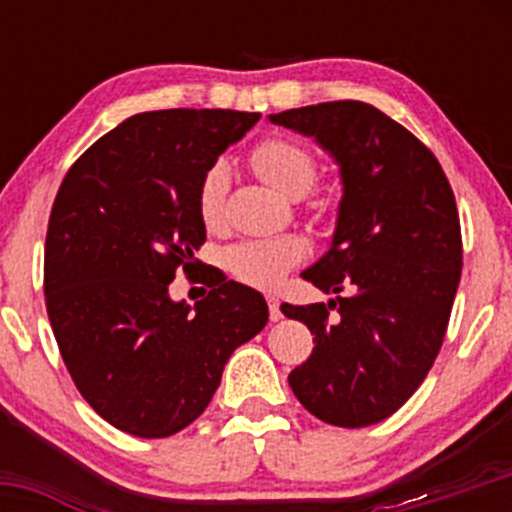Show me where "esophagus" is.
Returning <instances> with one entry per match:
<instances>
[{
    "mask_svg": "<svg viewBox=\"0 0 512 512\" xmlns=\"http://www.w3.org/2000/svg\"><path fill=\"white\" fill-rule=\"evenodd\" d=\"M267 307H270V319H272V322H280V319H282V309H280V302H277V297H267Z\"/></svg>",
    "mask_w": 512,
    "mask_h": 512,
    "instance_id": "34e87169",
    "label": "esophagus"
}]
</instances>
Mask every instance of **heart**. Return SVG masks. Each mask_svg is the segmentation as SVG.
<instances>
[{"label": "heart", "mask_w": 512, "mask_h": 512, "mask_svg": "<svg viewBox=\"0 0 512 512\" xmlns=\"http://www.w3.org/2000/svg\"><path fill=\"white\" fill-rule=\"evenodd\" d=\"M252 168L267 185L289 198L307 193L317 180V160L302 143L292 138H267L250 153ZM227 165L213 163L198 185V218L208 230H218L225 218ZM307 242L299 235H275L237 240L223 250V267L242 285L272 289L285 280L289 270L307 260Z\"/></svg>", "instance_id": "1"}]
</instances>
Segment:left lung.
<instances>
[{
    "label": "left lung",
    "instance_id": "obj_1",
    "mask_svg": "<svg viewBox=\"0 0 512 512\" xmlns=\"http://www.w3.org/2000/svg\"><path fill=\"white\" fill-rule=\"evenodd\" d=\"M270 121L312 136L344 185L332 247L302 272L339 297L282 304L314 334L289 386L324 423L371 426L411 399L446 337L463 267L456 198L436 156L369 103L289 108Z\"/></svg>",
    "mask_w": 512,
    "mask_h": 512
}]
</instances>
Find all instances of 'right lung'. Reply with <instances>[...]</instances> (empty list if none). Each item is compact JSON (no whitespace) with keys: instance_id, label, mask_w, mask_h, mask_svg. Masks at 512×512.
I'll list each match as a JSON object with an SVG mask.
<instances>
[{"instance_id":"obj_1","label":"right lung","mask_w":512,"mask_h":512,"mask_svg":"<svg viewBox=\"0 0 512 512\" xmlns=\"http://www.w3.org/2000/svg\"><path fill=\"white\" fill-rule=\"evenodd\" d=\"M260 113H136L66 173L44 247L46 312L91 409L138 438L183 431L213 399L240 344L267 324L260 292L213 275L208 297L173 302L178 267L205 242L195 198L205 170Z\"/></svg>"}]
</instances>
